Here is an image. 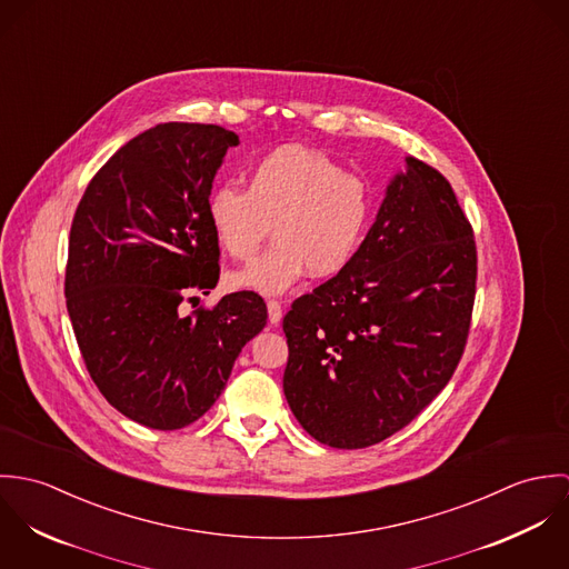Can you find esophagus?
I'll list each match as a JSON object with an SVG mask.
<instances>
[{"label": "esophagus", "instance_id": "1", "mask_svg": "<svg viewBox=\"0 0 569 569\" xmlns=\"http://www.w3.org/2000/svg\"><path fill=\"white\" fill-rule=\"evenodd\" d=\"M267 313H269V322L271 325H280V320H282V305L278 300H269L267 302Z\"/></svg>", "mask_w": 569, "mask_h": 569}]
</instances>
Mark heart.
Returning a JSON list of instances; mask_svg holds the SVG:
<instances>
[{"mask_svg":"<svg viewBox=\"0 0 569 569\" xmlns=\"http://www.w3.org/2000/svg\"><path fill=\"white\" fill-rule=\"evenodd\" d=\"M206 212L214 241L237 260L251 258L273 226L276 243L230 273V284L280 296L307 271L330 278L355 260L372 199L359 174L320 151L284 144L249 168L244 190H212Z\"/></svg>","mask_w":569,"mask_h":569,"instance_id":"b5f03b06","label":"heart"}]
</instances>
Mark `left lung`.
Wrapping results in <instances>:
<instances>
[{"instance_id":"obj_1","label":"left lung","mask_w":569,"mask_h":569,"mask_svg":"<svg viewBox=\"0 0 569 569\" xmlns=\"http://www.w3.org/2000/svg\"><path fill=\"white\" fill-rule=\"evenodd\" d=\"M478 253L451 183L406 158L355 260L284 316V397L322 445L363 449L409 425L465 352Z\"/></svg>"}]
</instances>
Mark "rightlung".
<instances>
[{
  "label": "right lung",
  "mask_w": 569,
  "mask_h": 569,
  "mask_svg": "<svg viewBox=\"0 0 569 569\" xmlns=\"http://www.w3.org/2000/svg\"><path fill=\"white\" fill-rule=\"evenodd\" d=\"M237 144L217 124H158L96 172L72 221L66 298L84 366L111 406L151 429L201 418L267 325L253 291L179 311L190 291L219 282L206 201Z\"/></svg>",
  "instance_id": "right-lung-1"
}]
</instances>
